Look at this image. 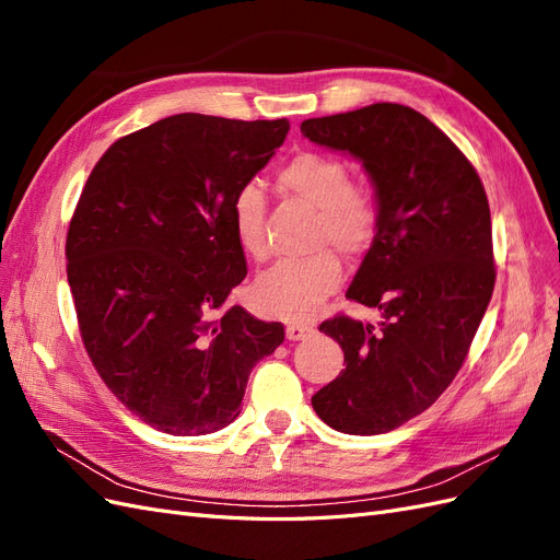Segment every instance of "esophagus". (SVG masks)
Segmentation results:
<instances>
[{
    "label": "esophagus",
    "instance_id": "esophagus-1",
    "mask_svg": "<svg viewBox=\"0 0 560 560\" xmlns=\"http://www.w3.org/2000/svg\"><path fill=\"white\" fill-rule=\"evenodd\" d=\"M313 334L311 325H303V322H287V338L290 341H303V338Z\"/></svg>",
    "mask_w": 560,
    "mask_h": 560
}]
</instances>
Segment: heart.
<instances>
[{
	"label": "heart",
	"instance_id": "1",
	"mask_svg": "<svg viewBox=\"0 0 560 560\" xmlns=\"http://www.w3.org/2000/svg\"><path fill=\"white\" fill-rule=\"evenodd\" d=\"M284 191L317 210L315 243L331 245L350 259L374 247L381 231V200L364 184H354L348 163L327 151H299L278 171ZM231 224L241 249L261 259L266 243V194L247 182L233 196ZM343 280V266L331 249L303 259H282L266 268L252 284L254 308L301 319L313 315Z\"/></svg>",
	"mask_w": 560,
	"mask_h": 560
}]
</instances>
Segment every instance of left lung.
Returning <instances> with one entry per match:
<instances>
[{
	"mask_svg": "<svg viewBox=\"0 0 560 560\" xmlns=\"http://www.w3.org/2000/svg\"><path fill=\"white\" fill-rule=\"evenodd\" d=\"M301 132L360 159L381 200L378 238L346 294L381 322H322L346 369L311 401L338 432L383 434L430 409L467 358L495 287L488 198L463 151L411 107L308 118Z\"/></svg>",
	"mask_w": 560,
	"mask_h": 560,
	"instance_id": "obj_1",
	"label": "left lung"
}]
</instances>
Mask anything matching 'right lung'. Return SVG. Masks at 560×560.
<instances>
[{
  "label": "right lung",
  "instance_id": "1",
  "mask_svg": "<svg viewBox=\"0 0 560 560\" xmlns=\"http://www.w3.org/2000/svg\"><path fill=\"white\" fill-rule=\"evenodd\" d=\"M287 130L284 118L175 114L116 140L83 186L65 243L81 341L154 430L226 428L252 366L284 341L280 322L223 306L247 276L233 196Z\"/></svg>",
  "mask_w": 560,
  "mask_h": 560
}]
</instances>
